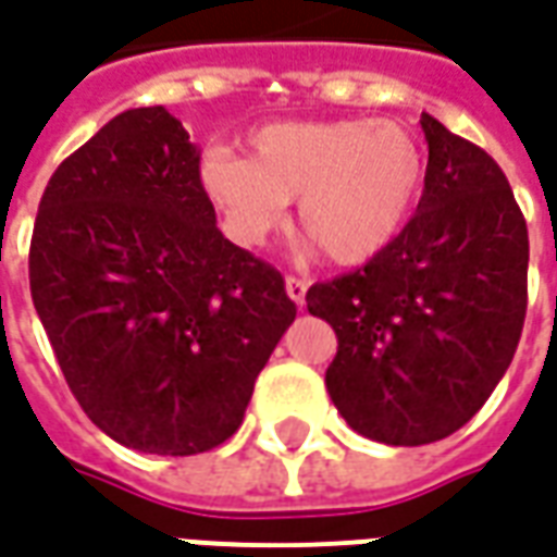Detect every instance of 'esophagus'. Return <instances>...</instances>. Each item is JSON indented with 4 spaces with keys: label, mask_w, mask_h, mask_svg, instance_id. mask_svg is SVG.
Instances as JSON below:
<instances>
[{
    "label": "esophagus",
    "mask_w": 557,
    "mask_h": 557,
    "mask_svg": "<svg viewBox=\"0 0 557 557\" xmlns=\"http://www.w3.org/2000/svg\"><path fill=\"white\" fill-rule=\"evenodd\" d=\"M286 295H289L295 305L301 307L305 305V295H307V280L301 277H286Z\"/></svg>",
    "instance_id": "esophagus-1"
}]
</instances>
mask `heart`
<instances>
[{"label":"heart","mask_w":557,"mask_h":557,"mask_svg":"<svg viewBox=\"0 0 557 557\" xmlns=\"http://www.w3.org/2000/svg\"><path fill=\"white\" fill-rule=\"evenodd\" d=\"M425 177L416 135L392 120H280L250 135V159L211 147L198 184L244 247L283 223L298 198V228L334 265H364L398 238Z\"/></svg>","instance_id":"b5f03b06"}]
</instances>
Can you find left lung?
<instances>
[{
  "instance_id": "left-lung-1",
  "label": "left lung",
  "mask_w": 557,
  "mask_h": 557,
  "mask_svg": "<svg viewBox=\"0 0 557 557\" xmlns=\"http://www.w3.org/2000/svg\"><path fill=\"white\" fill-rule=\"evenodd\" d=\"M425 193L359 271L307 289L337 334L325 386L346 425L388 446L449 437L473 419L522 337L528 225L482 147L422 114Z\"/></svg>"
}]
</instances>
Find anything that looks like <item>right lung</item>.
<instances>
[{"label":"right lung","instance_id":"1","mask_svg":"<svg viewBox=\"0 0 557 557\" xmlns=\"http://www.w3.org/2000/svg\"><path fill=\"white\" fill-rule=\"evenodd\" d=\"M29 289L84 413L153 455L228 441L295 319L277 268L216 228L198 150L162 104L116 114L53 171Z\"/></svg>","mask_w":557,"mask_h":557}]
</instances>
